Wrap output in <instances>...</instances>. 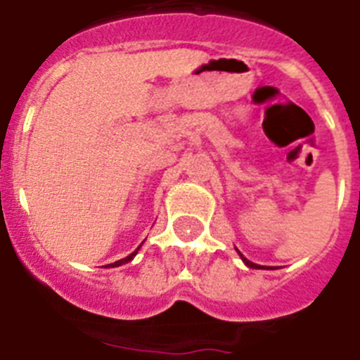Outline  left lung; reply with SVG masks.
Listing matches in <instances>:
<instances>
[{
	"mask_svg": "<svg viewBox=\"0 0 360 360\" xmlns=\"http://www.w3.org/2000/svg\"><path fill=\"white\" fill-rule=\"evenodd\" d=\"M240 257H243V255H240ZM243 261H245L246 266H250V268H264V266H261V264H254V262H250L248 259H245V257H243Z\"/></svg>",
	"mask_w": 360,
	"mask_h": 360,
	"instance_id": "left-lung-1",
	"label": "left lung"
}]
</instances>
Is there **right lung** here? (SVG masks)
Returning <instances> with one entry per match:
<instances>
[{"label":"right lung","instance_id":"obj_1","mask_svg":"<svg viewBox=\"0 0 360 360\" xmlns=\"http://www.w3.org/2000/svg\"><path fill=\"white\" fill-rule=\"evenodd\" d=\"M137 250H139V248H137ZM137 250H136V252H132V254H130V255H128V257H124V259H120V261L112 262L110 266H121V264H127L128 261H132V259H134V255L137 254Z\"/></svg>","mask_w":360,"mask_h":360}]
</instances>
